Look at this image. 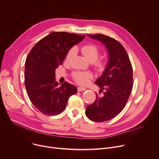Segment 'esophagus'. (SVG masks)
<instances>
[{
    "label": "esophagus",
    "instance_id": "obj_1",
    "mask_svg": "<svg viewBox=\"0 0 159 159\" xmlns=\"http://www.w3.org/2000/svg\"><path fill=\"white\" fill-rule=\"evenodd\" d=\"M85 90H86V89H85V88L81 87H78V92H82V91H85Z\"/></svg>",
    "mask_w": 159,
    "mask_h": 159
}]
</instances>
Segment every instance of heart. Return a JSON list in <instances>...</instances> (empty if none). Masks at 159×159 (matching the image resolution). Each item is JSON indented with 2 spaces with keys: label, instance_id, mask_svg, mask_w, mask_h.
I'll return each mask as SVG.
<instances>
[{
  "label": "heart",
  "instance_id": "1",
  "mask_svg": "<svg viewBox=\"0 0 159 159\" xmlns=\"http://www.w3.org/2000/svg\"><path fill=\"white\" fill-rule=\"evenodd\" d=\"M81 53L85 59L90 63L95 62L99 56V50L98 47L94 44H88L82 47L81 49ZM75 52V49H71L67 54V58H70ZM96 66L99 70H104L106 66V63L102 61H98L96 63ZM74 79L81 85H87L89 79L92 78V74L89 72H76L73 74Z\"/></svg>",
  "mask_w": 159,
  "mask_h": 159
}]
</instances>
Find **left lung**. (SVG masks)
I'll use <instances>...</instances> for the list:
<instances>
[{
	"label": "left lung",
	"mask_w": 159,
	"mask_h": 159,
	"mask_svg": "<svg viewBox=\"0 0 159 159\" xmlns=\"http://www.w3.org/2000/svg\"><path fill=\"white\" fill-rule=\"evenodd\" d=\"M87 36L103 44L108 54L105 69L95 81L100 92L105 91L102 96L96 92V101L86 108L88 118L103 122L117 116L125 107L133 87V70L125 49L119 42L101 34Z\"/></svg>",
	"instance_id": "obj_1"
}]
</instances>
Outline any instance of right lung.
I'll return each instance as SVG.
<instances>
[{"mask_svg": "<svg viewBox=\"0 0 159 159\" xmlns=\"http://www.w3.org/2000/svg\"><path fill=\"white\" fill-rule=\"evenodd\" d=\"M85 35L53 32L37 42L25 63V86L33 105L49 116L60 114L69 98L77 93L76 87L65 82L59 85L55 70L61 65L74 45Z\"/></svg>", "mask_w": 159, "mask_h": 159, "instance_id": "1", "label": "right lung"}]
</instances>
